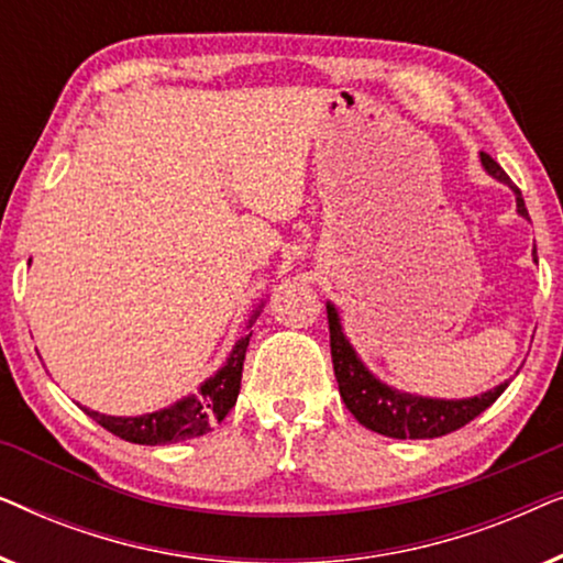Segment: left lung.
<instances>
[{
    "instance_id": "1",
    "label": "left lung",
    "mask_w": 563,
    "mask_h": 563,
    "mask_svg": "<svg viewBox=\"0 0 563 563\" xmlns=\"http://www.w3.org/2000/svg\"><path fill=\"white\" fill-rule=\"evenodd\" d=\"M482 164L492 176H497L499 181L510 184L512 187L510 176L503 172V166H499L489 153L482 151ZM512 189H515V197H518V212L522 218H528L520 189L518 187ZM328 328H330V353H333L335 379H338V389H341L345 407H349L351 415L361 422V426L387 438L449 435L453 430L468 426L476 415L487 410V407L495 402L507 387V384H499V387L487 391V395L474 397V399H456V402H451V399L445 402V399L402 395V391L389 389L387 384L376 382L374 376L366 372L364 364H361L356 356V351H353L351 343L345 341L333 305H328Z\"/></svg>"
}]
</instances>
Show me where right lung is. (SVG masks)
Returning a JSON list of instances; mask_svg holds the SVG:
<instances>
[{"label":"right lung","instance_id":"right-lung-1","mask_svg":"<svg viewBox=\"0 0 563 563\" xmlns=\"http://www.w3.org/2000/svg\"><path fill=\"white\" fill-rule=\"evenodd\" d=\"M249 341L251 333L235 343L228 364L210 382H205L195 397L181 399L166 410L141 415V418H110L95 410H87V415L112 435L137 445H164L210 433L214 422L225 420V415L235 407Z\"/></svg>","mask_w":563,"mask_h":563}]
</instances>
